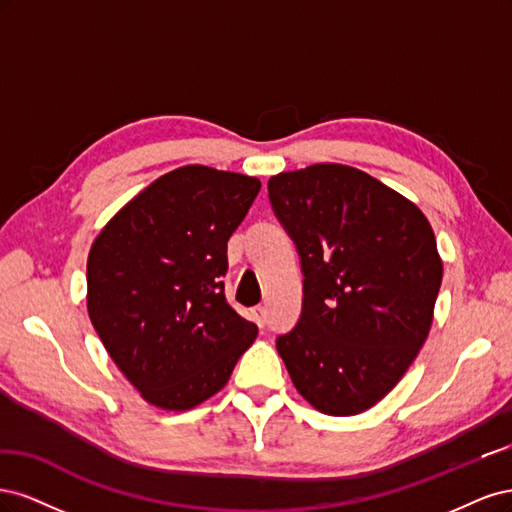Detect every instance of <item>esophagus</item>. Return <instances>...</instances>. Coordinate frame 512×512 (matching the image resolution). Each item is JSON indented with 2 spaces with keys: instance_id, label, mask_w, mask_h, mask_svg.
<instances>
[{
  "instance_id": "esophagus-1",
  "label": "esophagus",
  "mask_w": 512,
  "mask_h": 512,
  "mask_svg": "<svg viewBox=\"0 0 512 512\" xmlns=\"http://www.w3.org/2000/svg\"><path fill=\"white\" fill-rule=\"evenodd\" d=\"M252 316H254V322L258 324V327H265L267 324V309L265 307H254L252 309Z\"/></svg>"
}]
</instances>
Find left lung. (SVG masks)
<instances>
[{"label":"left lung","mask_w":512,"mask_h":512,"mask_svg":"<svg viewBox=\"0 0 512 512\" xmlns=\"http://www.w3.org/2000/svg\"><path fill=\"white\" fill-rule=\"evenodd\" d=\"M299 252V322L275 339L297 391L324 414L365 412L423 348L442 284L425 215L363 170L314 164L269 179Z\"/></svg>","instance_id":"obj_1"}]
</instances>
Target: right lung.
<instances>
[{
	"label": "right lung",
	"instance_id": "right-lung-1",
	"mask_svg": "<svg viewBox=\"0 0 512 512\" xmlns=\"http://www.w3.org/2000/svg\"><path fill=\"white\" fill-rule=\"evenodd\" d=\"M260 181L181 166L108 222L87 258V309L115 365L149 404L188 410L218 393L256 324L226 301V243Z\"/></svg>",
	"mask_w": 512,
	"mask_h": 512
}]
</instances>
